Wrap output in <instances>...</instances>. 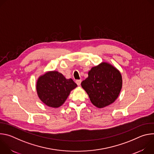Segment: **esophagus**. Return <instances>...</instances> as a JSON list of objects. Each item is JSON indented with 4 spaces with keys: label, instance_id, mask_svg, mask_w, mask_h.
<instances>
[{
    "label": "esophagus",
    "instance_id": "obj_1",
    "mask_svg": "<svg viewBox=\"0 0 154 154\" xmlns=\"http://www.w3.org/2000/svg\"><path fill=\"white\" fill-rule=\"evenodd\" d=\"M75 82H76V83L77 84V85L80 86V84H81L82 80H77L75 81Z\"/></svg>",
    "mask_w": 154,
    "mask_h": 154
}]
</instances>
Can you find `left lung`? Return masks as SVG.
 Returning <instances> with one entry per match:
<instances>
[{"instance_id":"8db88e82","label":"left lung","mask_w":154,"mask_h":154,"mask_svg":"<svg viewBox=\"0 0 154 154\" xmlns=\"http://www.w3.org/2000/svg\"><path fill=\"white\" fill-rule=\"evenodd\" d=\"M122 85L120 72L106 62L93 67L88 72V77L81 83L91 103L99 108L115 101L120 93Z\"/></svg>"}]
</instances>
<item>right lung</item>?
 Wrapping results in <instances>:
<instances>
[{"mask_svg": "<svg viewBox=\"0 0 154 154\" xmlns=\"http://www.w3.org/2000/svg\"><path fill=\"white\" fill-rule=\"evenodd\" d=\"M77 86L72 79H66L58 71H49L41 75L36 88L40 100L47 106L58 108L67 99L71 91Z\"/></svg>", "mask_w": 154, "mask_h": 154, "instance_id": "add662e5", "label": "right lung"}]
</instances>
